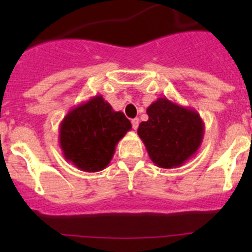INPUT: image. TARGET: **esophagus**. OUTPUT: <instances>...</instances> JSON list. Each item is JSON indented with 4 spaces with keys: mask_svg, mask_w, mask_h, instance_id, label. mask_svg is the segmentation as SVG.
<instances>
[{
    "mask_svg": "<svg viewBox=\"0 0 252 252\" xmlns=\"http://www.w3.org/2000/svg\"><path fill=\"white\" fill-rule=\"evenodd\" d=\"M131 126H133L134 130H136V129H138V126H139V118L131 119Z\"/></svg>",
    "mask_w": 252,
    "mask_h": 252,
    "instance_id": "obj_1",
    "label": "esophagus"
}]
</instances>
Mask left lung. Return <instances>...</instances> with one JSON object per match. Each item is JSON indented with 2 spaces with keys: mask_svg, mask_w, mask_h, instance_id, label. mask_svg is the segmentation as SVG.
<instances>
[{
  "mask_svg": "<svg viewBox=\"0 0 252 252\" xmlns=\"http://www.w3.org/2000/svg\"><path fill=\"white\" fill-rule=\"evenodd\" d=\"M146 113L149 119L141 122L138 135L157 167L177 168L196 155L205 134L204 121L196 110L159 97Z\"/></svg>",
  "mask_w": 252,
  "mask_h": 252,
  "instance_id": "obj_1",
  "label": "left lung"
}]
</instances>
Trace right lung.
Listing matches in <instances>:
<instances>
[{
	"mask_svg": "<svg viewBox=\"0 0 252 252\" xmlns=\"http://www.w3.org/2000/svg\"><path fill=\"white\" fill-rule=\"evenodd\" d=\"M131 129L123 112H116L101 95L81 102L60 124V147L65 161L84 172L110 164L118 141Z\"/></svg>",
	"mask_w": 252,
	"mask_h": 252,
	"instance_id": "obj_1",
	"label": "right lung"
}]
</instances>
